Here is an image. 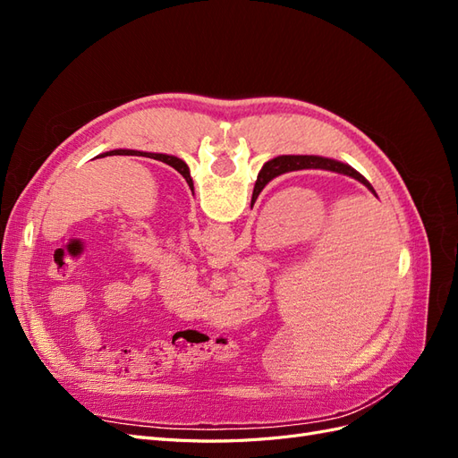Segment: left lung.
<instances>
[{
	"instance_id": "left-lung-1",
	"label": "left lung",
	"mask_w": 458,
	"mask_h": 458,
	"mask_svg": "<svg viewBox=\"0 0 458 458\" xmlns=\"http://www.w3.org/2000/svg\"><path fill=\"white\" fill-rule=\"evenodd\" d=\"M105 157H147V158H155V160H160L164 164L172 165V168H175L179 174H182L185 177V182L189 183V187L192 189V179H191V174H189V168L187 164L183 160H179L177 157H168V155H152V152H140V150H126V148H118V150H110V152H105V155H101V158Z\"/></svg>"
}]
</instances>
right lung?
Instances as JSON below:
<instances>
[{
	"mask_svg": "<svg viewBox=\"0 0 458 458\" xmlns=\"http://www.w3.org/2000/svg\"><path fill=\"white\" fill-rule=\"evenodd\" d=\"M296 170H328V172L350 175V177L357 179L359 183H363L365 187H369L374 192L372 185L367 182V179L361 174H357L348 164H342V162L323 158V157H301V155H298V157H276V158L269 160L266 165H263L259 175H258L252 200L258 199L261 189L266 187L273 177L286 174V172H296Z\"/></svg>",
	"mask_w": 458,
	"mask_h": 458,
	"instance_id": "right-lung-1",
	"label": "right lung"
}]
</instances>
